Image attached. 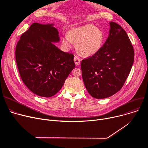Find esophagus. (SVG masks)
Returning <instances> with one entry per match:
<instances>
[{"label": "esophagus", "mask_w": 148, "mask_h": 148, "mask_svg": "<svg viewBox=\"0 0 148 148\" xmlns=\"http://www.w3.org/2000/svg\"><path fill=\"white\" fill-rule=\"evenodd\" d=\"M74 62H75V65L77 66V65H80V59L78 57L75 56L74 58Z\"/></svg>", "instance_id": "1"}]
</instances>
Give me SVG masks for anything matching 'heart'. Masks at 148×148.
Masks as SVG:
<instances>
[{"label": "heart", "mask_w": 148, "mask_h": 148, "mask_svg": "<svg viewBox=\"0 0 148 148\" xmlns=\"http://www.w3.org/2000/svg\"><path fill=\"white\" fill-rule=\"evenodd\" d=\"M62 42L66 49H71L74 42L77 43V50L82 55L90 56L102 47L104 34L94 25L88 24L70 30L68 35L62 37Z\"/></svg>", "instance_id": "1"}]
</instances>
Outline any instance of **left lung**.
<instances>
[{
    "label": "left lung",
    "mask_w": 148,
    "mask_h": 148,
    "mask_svg": "<svg viewBox=\"0 0 148 148\" xmlns=\"http://www.w3.org/2000/svg\"><path fill=\"white\" fill-rule=\"evenodd\" d=\"M109 25V35L102 47L81 62L84 86L97 99L110 97L119 91L134 62L133 47L125 30L114 22Z\"/></svg>",
    "instance_id": "1"
}]
</instances>
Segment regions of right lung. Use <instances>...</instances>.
<instances>
[{
    "instance_id": "obj_1",
    "label": "right lung",
    "mask_w": 148,
    "mask_h": 148,
    "mask_svg": "<svg viewBox=\"0 0 148 148\" xmlns=\"http://www.w3.org/2000/svg\"><path fill=\"white\" fill-rule=\"evenodd\" d=\"M54 24L35 23L22 34L15 49L21 78L34 94L50 97L58 93L75 67L74 55L60 50Z\"/></svg>"
}]
</instances>
